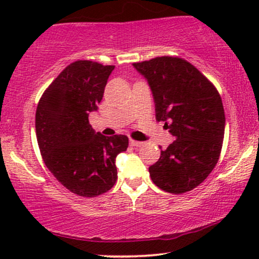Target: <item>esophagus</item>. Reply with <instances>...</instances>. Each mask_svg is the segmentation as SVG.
Listing matches in <instances>:
<instances>
[{"instance_id": "obj_1", "label": "esophagus", "mask_w": 259, "mask_h": 259, "mask_svg": "<svg viewBox=\"0 0 259 259\" xmlns=\"http://www.w3.org/2000/svg\"><path fill=\"white\" fill-rule=\"evenodd\" d=\"M130 145H132V146H135V147H140V146H142V145H144V142L136 141V140L130 139Z\"/></svg>"}]
</instances>
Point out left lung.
I'll return each mask as SVG.
<instances>
[{"mask_svg": "<svg viewBox=\"0 0 259 259\" xmlns=\"http://www.w3.org/2000/svg\"><path fill=\"white\" fill-rule=\"evenodd\" d=\"M134 67L152 90L156 119L175 141L148 168L154 185L169 194H185L207 179L218 163L225 129L222 97L195 65L162 56Z\"/></svg>", "mask_w": 259, "mask_h": 259, "instance_id": "1", "label": "left lung"}]
</instances>
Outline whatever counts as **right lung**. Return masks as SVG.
<instances>
[{"label": "right lung", "mask_w": 259, "mask_h": 259, "mask_svg": "<svg viewBox=\"0 0 259 259\" xmlns=\"http://www.w3.org/2000/svg\"><path fill=\"white\" fill-rule=\"evenodd\" d=\"M114 65L75 61L41 96L35 115L40 153L47 169L81 197H96L117 181L115 157L126 151L125 135L95 133L89 114L97 109Z\"/></svg>", "instance_id": "obj_1"}]
</instances>
